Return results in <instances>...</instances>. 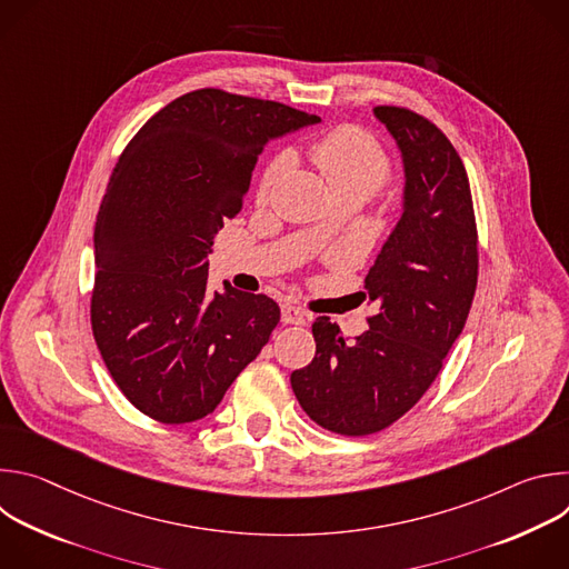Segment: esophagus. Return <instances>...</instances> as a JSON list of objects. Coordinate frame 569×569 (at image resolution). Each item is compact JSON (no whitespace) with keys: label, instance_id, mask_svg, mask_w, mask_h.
Segmentation results:
<instances>
[{"label":"esophagus","instance_id":"obj_1","mask_svg":"<svg viewBox=\"0 0 569 569\" xmlns=\"http://www.w3.org/2000/svg\"><path fill=\"white\" fill-rule=\"evenodd\" d=\"M281 321H283V323H295V327H303V323L308 321V315H306V310H301L299 306L283 303V306H281Z\"/></svg>","mask_w":569,"mask_h":569}]
</instances>
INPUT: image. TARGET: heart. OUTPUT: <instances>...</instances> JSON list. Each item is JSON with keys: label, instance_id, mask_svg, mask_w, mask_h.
Returning a JSON list of instances; mask_svg holds the SVG:
<instances>
[{"label": "heart", "instance_id": "heart-1", "mask_svg": "<svg viewBox=\"0 0 569 569\" xmlns=\"http://www.w3.org/2000/svg\"><path fill=\"white\" fill-rule=\"evenodd\" d=\"M310 157L338 198L353 193L365 200L387 182L391 171L389 157L378 139L367 130L349 123L336 126L317 137L310 143ZM290 150L277 152L263 171L259 193L268 196L281 176L290 169Z\"/></svg>", "mask_w": 569, "mask_h": 569}]
</instances>
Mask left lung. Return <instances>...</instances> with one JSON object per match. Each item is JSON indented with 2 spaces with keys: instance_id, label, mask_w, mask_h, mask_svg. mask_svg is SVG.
Masks as SVG:
<instances>
[{
  "instance_id": "8db88e82",
  "label": "left lung",
  "mask_w": 569,
  "mask_h": 569,
  "mask_svg": "<svg viewBox=\"0 0 569 569\" xmlns=\"http://www.w3.org/2000/svg\"><path fill=\"white\" fill-rule=\"evenodd\" d=\"M373 114L405 167L402 216L365 279L378 312L353 342L317 317L315 358L290 376L303 412L345 437L389 428L430 389L463 331L479 263L470 184L450 139L408 108Z\"/></svg>"
}]
</instances>
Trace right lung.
I'll return each mask as SVG.
<instances>
[{"label": "right lung", "mask_w": 569, "mask_h": 569, "mask_svg": "<svg viewBox=\"0 0 569 569\" xmlns=\"http://www.w3.org/2000/svg\"><path fill=\"white\" fill-rule=\"evenodd\" d=\"M319 117L204 88L152 114L121 152L94 229L92 333L117 387L159 423H191L268 345L281 310L224 283L213 238L270 139Z\"/></svg>", "instance_id": "right-lung-1"}]
</instances>
